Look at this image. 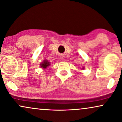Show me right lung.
<instances>
[{"label": "right lung", "mask_w": 122, "mask_h": 122, "mask_svg": "<svg viewBox=\"0 0 122 122\" xmlns=\"http://www.w3.org/2000/svg\"><path fill=\"white\" fill-rule=\"evenodd\" d=\"M50 65L49 62H48L47 61H44V62H42L41 64H40L41 67H42L43 68H46L47 67H49V66Z\"/></svg>", "instance_id": "1"}]
</instances>
